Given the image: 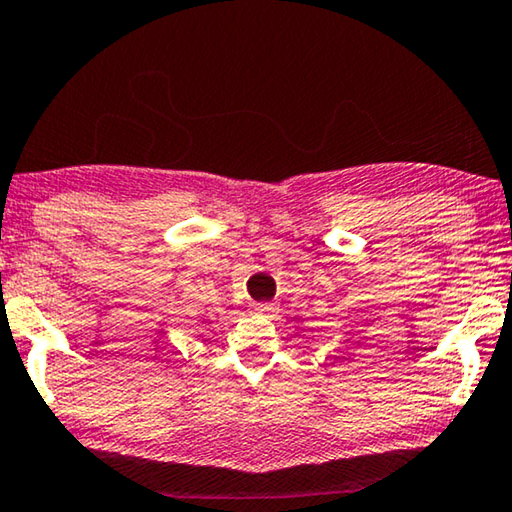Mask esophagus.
<instances>
[{
	"label": "esophagus",
	"instance_id": "obj_1",
	"mask_svg": "<svg viewBox=\"0 0 512 512\" xmlns=\"http://www.w3.org/2000/svg\"><path fill=\"white\" fill-rule=\"evenodd\" d=\"M254 309L263 313V311H270L272 304H270V302H261V304H254Z\"/></svg>",
	"mask_w": 512,
	"mask_h": 512
}]
</instances>
